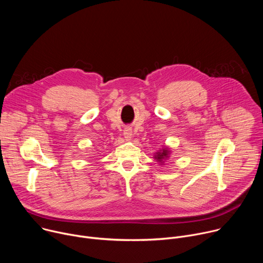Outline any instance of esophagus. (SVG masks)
I'll use <instances>...</instances> for the list:
<instances>
[{"label": "esophagus", "mask_w": 263, "mask_h": 263, "mask_svg": "<svg viewBox=\"0 0 263 263\" xmlns=\"http://www.w3.org/2000/svg\"><path fill=\"white\" fill-rule=\"evenodd\" d=\"M132 131H131V129H126L125 131H124V136H125V138L127 139V140H129V139H131V137H132Z\"/></svg>", "instance_id": "34e87169"}]
</instances>
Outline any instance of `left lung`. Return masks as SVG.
<instances>
[{"label":"left lung","mask_w":263,"mask_h":263,"mask_svg":"<svg viewBox=\"0 0 263 263\" xmlns=\"http://www.w3.org/2000/svg\"><path fill=\"white\" fill-rule=\"evenodd\" d=\"M168 153H170V151H167L166 148H162V151L156 153L157 155H155V158H156L158 161L161 162L162 160H164L165 158L168 157Z\"/></svg>","instance_id":"obj_1"}]
</instances>
